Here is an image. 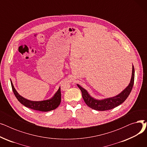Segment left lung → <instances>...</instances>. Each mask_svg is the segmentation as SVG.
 Segmentation results:
<instances>
[{"mask_svg":"<svg viewBox=\"0 0 147 147\" xmlns=\"http://www.w3.org/2000/svg\"><path fill=\"white\" fill-rule=\"evenodd\" d=\"M11 83L13 94L19 101V102L23 105L30 108L31 109L40 111H49L56 109L61 103V94L60 87L59 88L58 90L56 92V93L50 99L43 100V101H31V100L27 99L20 95L18 93V92L16 90V89H15L11 80Z\"/></svg>","mask_w":147,"mask_h":147,"instance_id":"1","label":"left lung"}]
</instances>
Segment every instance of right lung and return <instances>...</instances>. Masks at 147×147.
Returning a JSON list of instances; mask_svg holds the SVG:
<instances>
[{"label":"right lung","instance_id":"obj_1","mask_svg":"<svg viewBox=\"0 0 147 147\" xmlns=\"http://www.w3.org/2000/svg\"><path fill=\"white\" fill-rule=\"evenodd\" d=\"M134 79L135 69L134 66L132 65V77H131V79L128 86L116 96L101 99L94 98L88 93L87 90L82 88L79 84H77V85L80 89L82 93V97L87 105H88L91 109L95 110L106 111L114 109V108L120 105L125 101L132 89Z\"/></svg>","mask_w":147,"mask_h":147}]
</instances>
